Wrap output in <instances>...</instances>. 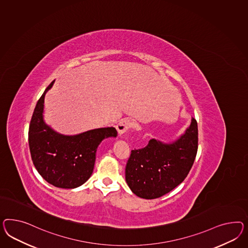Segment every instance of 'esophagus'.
Masks as SVG:
<instances>
[{"instance_id": "34e87169", "label": "esophagus", "mask_w": 248, "mask_h": 248, "mask_svg": "<svg viewBox=\"0 0 248 248\" xmlns=\"http://www.w3.org/2000/svg\"><path fill=\"white\" fill-rule=\"evenodd\" d=\"M132 127V122L127 119H123L121 120L117 125H116V130L118 132V134H124L125 132H127L130 128Z\"/></svg>"}]
</instances>
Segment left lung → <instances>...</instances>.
<instances>
[{"label": "left lung", "mask_w": 248, "mask_h": 248, "mask_svg": "<svg viewBox=\"0 0 248 248\" xmlns=\"http://www.w3.org/2000/svg\"><path fill=\"white\" fill-rule=\"evenodd\" d=\"M198 124L192 118L181 138L170 144L152 139L147 146L132 150L125 180L134 194L154 200L167 194L187 177L198 152Z\"/></svg>", "instance_id": "8db88e82"}]
</instances>
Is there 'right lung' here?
I'll return each mask as SVG.
<instances>
[{"label": "right lung", "mask_w": 248, "mask_h": 248, "mask_svg": "<svg viewBox=\"0 0 248 248\" xmlns=\"http://www.w3.org/2000/svg\"><path fill=\"white\" fill-rule=\"evenodd\" d=\"M52 81L38 101L29 126V146L34 166L41 177L55 187H79L94 170L95 153L101 141L115 137L114 127L99 128L67 136L58 134L43 121L44 97Z\"/></svg>", "instance_id": "right-lung-1"}]
</instances>
